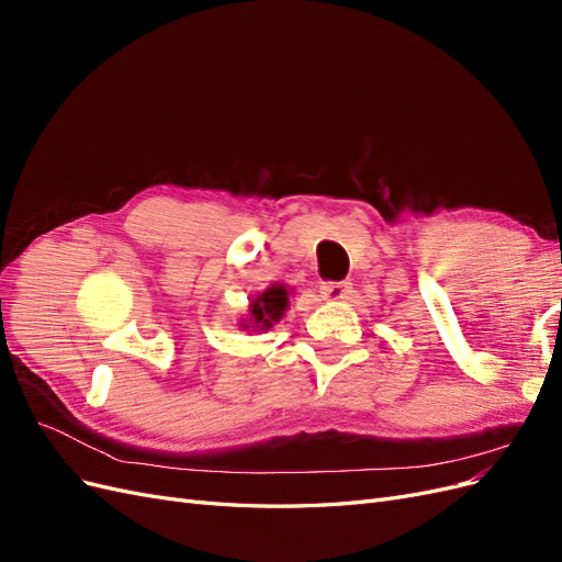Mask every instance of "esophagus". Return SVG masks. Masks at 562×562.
Here are the masks:
<instances>
[{
	"label": "esophagus",
	"instance_id": "34e87169",
	"mask_svg": "<svg viewBox=\"0 0 562 562\" xmlns=\"http://www.w3.org/2000/svg\"><path fill=\"white\" fill-rule=\"evenodd\" d=\"M349 283L345 281H328L321 285V297L323 300H330V302H337V300H345L349 297Z\"/></svg>",
	"mask_w": 562,
	"mask_h": 562
}]
</instances>
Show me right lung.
<instances>
[{"label": "right lung", "mask_w": 562, "mask_h": 562, "mask_svg": "<svg viewBox=\"0 0 562 562\" xmlns=\"http://www.w3.org/2000/svg\"><path fill=\"white\" fill-rule=\"evenodd\" d=\"M288 295H291V288L283 283H274L265 288L262 293L250 297L248 314L241 318L239 328L241 330H269L274 323H279L288 310Z\"/></svg>", "instance_id": "right-lung-1"}]
</instances>
